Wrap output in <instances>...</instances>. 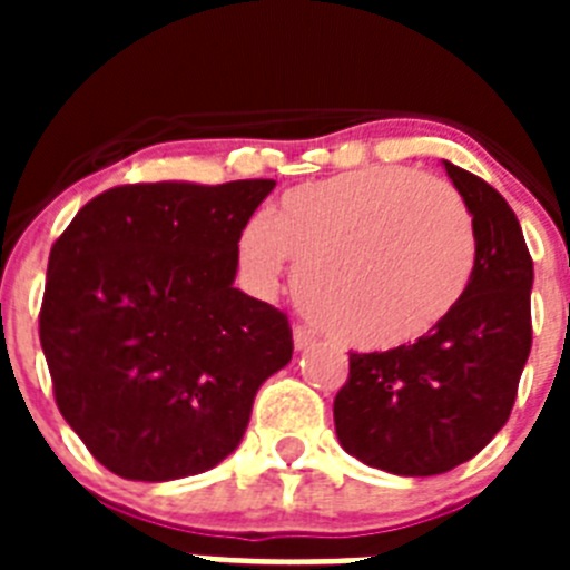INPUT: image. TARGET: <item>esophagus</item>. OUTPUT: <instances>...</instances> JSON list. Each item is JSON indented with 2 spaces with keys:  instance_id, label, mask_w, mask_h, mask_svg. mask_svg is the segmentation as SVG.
<instances>
[{
  "instance_id": "esophagus-1",
  "label": "esophagus",
  "mask_w": 570,
  "mask_h": 570,
  "mask_svg": "<svg viewBox=\"0 0 570 570\" xmlns=\"http://www.w3.org/2000/svg\"><path fill=\"white\" fill-rule=\"evenodd\" d=\"M314 345V334L305 325H294V347L296 351H308Z\"/></svg>"
}]
</instances>
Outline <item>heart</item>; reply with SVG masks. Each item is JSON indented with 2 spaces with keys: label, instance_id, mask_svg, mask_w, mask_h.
Instances as JSON below:
<instances>
[{
  "label": "heart",
  "instance_id": "obj_1",
  "mask_svg": "<svg viewBox=\"0 0 570 570\" xmlns=\"http://www.w3.org/2000/svg\"><path fill=\"white\" fill-rule=\"evenodd\" d=\"M242 271L276 291L291 265L299 299L336 340L387 351L422 340L471 285L476 234L454 185L400 165L299 185L239 234Z\"/></svg>",
  "mask_w": 570,
  "mask_h": 570
}]
</instances>
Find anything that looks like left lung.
Wrapping results in <instances>:
<instances>
[{"mask_svg":"<svg viewBox=\"0 0 570 570\" xmlns=\"http://www.w3.org/2000/svg\"><path fill=\"white\" fill-rule=\"evenodd\" d=\"M445 170L473 216L471 285L414 345L351 354L334 400L347 454L400 476H434L480 454L511 416L531 354L533 262L520 219L485 179Z\"/></svg>","mask_w":570,"mask_h":570,"instance_id":"left-lung-1","label":"left lung"}]
</instances>
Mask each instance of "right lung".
<instances>
[{
	"instance_id": "1",
	"label": "right lung",
	"mask_w": 570,
	"mask_h": 570,
	"mask_svg": "<svg viewBox=\"0 0 570 570\" xmlns=\"http://www.w3.org/2000/svg\"><path fill=\"white\" fill-rule=\"evenodd\" d=\"M274 185H119L53 242L39 311L53 396L116 476L219 465L291 362L288 316L234 288L239 234Z\"/></svg>"
}]
</instances>
